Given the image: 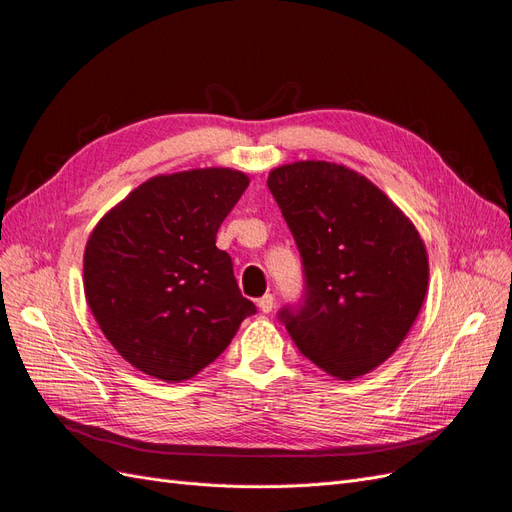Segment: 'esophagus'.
I'll return each mask as SVG.
<instances>
[{
    "label": "esophagus",
    "instance_id": "esophagus-1",
    "mask_svg": "<svg viewBox=\"0 0 512 512\" xmlns=\"http://www.w3.org/2000/svg\"><path fill=\"white\" fill-rule=\"evenodd\" d=\"M273 303H275V299H273V294H265V297H260L258 301H256V305H258V309L262 314H269L271 309H273Z\"/></svg>",
    "mask_w": 512,
    "mask_h": 512
}]
</instances>
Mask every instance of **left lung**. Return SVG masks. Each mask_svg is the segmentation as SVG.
<instances>
[{
	"label": "left lung",
	"instance_id": "8db88e82",
	"mask_svg": "<svg viewBox=\"0 0 512 512\" xmlns=\"http://www.w3.org/2000/svg\"><path fill=\"white\" fill-rule=\"evenodd\" d=\"M299 247L303 297L277 312L303 356L352 380L404 342L425 301L429 262L414 224L374 183L331 162L267 179Z\"/></svg>",
	"mask_w": 512,
	"mask_h": 512
}]
</instances>
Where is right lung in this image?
Segmentation results:
<instances>
[{
    "instance_id": "right-lung-1",
    "label": "right lung",
    "mask_w": 512,
    "mask_h": 512,
    "mask_svg": "<svg viewBox=\"0 0 512 512\" xmlns=\"http://www.w3.org/2000/svg\"><path fill=\"white\" fill-rule=\"evenodd\" d=\"M230 168H196L138 185L85 247V297L115 350L147 376L181 382L226 350L256 314L215 235L245 192Z\"/></svg>"
}]
</instances>
